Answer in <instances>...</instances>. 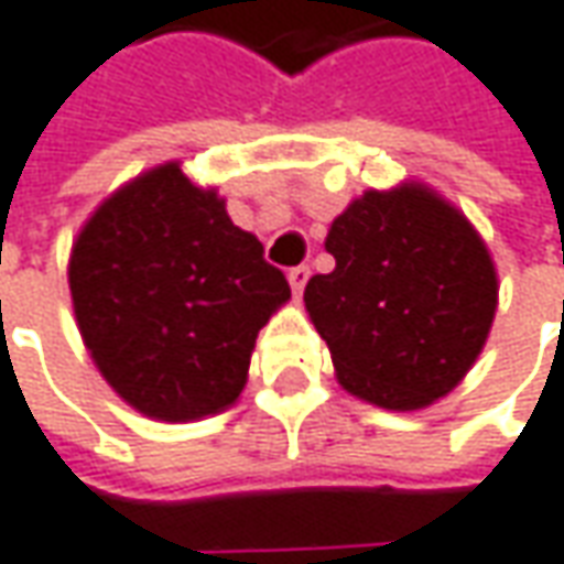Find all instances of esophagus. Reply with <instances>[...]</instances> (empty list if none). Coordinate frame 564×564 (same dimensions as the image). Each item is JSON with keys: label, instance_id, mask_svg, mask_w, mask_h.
Wrapping results in <instances>:
<instances>
[{"label": "esophagus", "instance_id": "1", "mask_svg": "<svg viewBox=\"0 0 564 564\" xmlns=\"http://www.w3.org/2000/svg\"><path fill=\"white\" fill-rule=\"evenodd\" d=\"M286 281H290V286H293V293L300 296V293L306 290L308 264H296V268H290V274H286Z\"/></svg>", "mask_w": 564, "mask_h": 564}]
</instances>
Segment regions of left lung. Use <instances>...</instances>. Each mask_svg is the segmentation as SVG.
Returning a JSON list of instances; mask_svg holds the SVG:
<instances>
[{"mask_svg":"<svg viewBox=\"0 0 564 564\" xmlns=\"http://www.w3.org/2000/svg\"><path fill=\"white\" fill-rule=\"evenodd\" d=\"M330 274L306 283L308 315L340 384L384 410L445 398L477 362L499 283L477 230L423 185L366 192L325 239Z\"/></svg>","mask_w":564,"mask_h":564,"instance_id":"1","label":"left lung"}]
</instances>
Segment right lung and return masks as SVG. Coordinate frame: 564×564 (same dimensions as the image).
<instances>
[{"label": "right lung", "instance_id": "add662e5", "mask_svg": "<svg viewBox=\"0 0 564 564\" xmlns=\"http://www.w3.org/2000/svg\"><path fill=\"white\" fill-rule=\"evenodd\" d=\"M68 286L104 379L170 423L234 404L258 330L290 300L264 246L180 163L138 176L94 210L72 249Z\"/></svg>", "mask_w": 564, "mask_h": 564}]
</instances>
